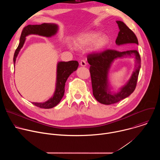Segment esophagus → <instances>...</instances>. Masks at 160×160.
Listing matches in <instances>:
<instances>
[{"instance_id":"34e87169","label":"esophagus","mask_w":160,"mask_h":160,"mask_svg":"<svg viewBox=\"0 0 160 160\" xmlns=\"http://www.w3.org/2000/svg\"><path fill=\"white\" fill-rule=\"evenodd\" d=\"M80 65L82 66H85L87 65V62H86V61L84 59H82L80 61Z\"/></svg>"}]
</instances>
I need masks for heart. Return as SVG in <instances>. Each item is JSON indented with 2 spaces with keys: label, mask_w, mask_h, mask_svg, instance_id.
Listing matches in <instances>:
<instances>
[{
  "label": "heart",
  "mask_w": 160,
  "mask_h": 160,
  "mask_svg": "<svg viewBox=\"0 0 160 160\" xmlns=\"http://www.w3.org/2000/svg\"><path fill=\"white\" fill-rule=\"evenodd\" d=\"M109 37L105 35L100 36V33L96 32L87 33L81 35L77 39L78 43L86 45L93 43V49L96 51H100L105 48L109 43Z\"/></svg>",
  "instance_id": "b5f03b06"
}]
</instances>
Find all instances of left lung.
Listing matches in <instances>:
<instances>
[{"instance_id": "8db88e82", "label": "left lung", "mask_w": 160, "mask_h": 160, "mask_svg": "<svg viewBox=\"0 0 160 160\" xmlns=\"http://www.w3.org/2000/svg\"><path fill=\"white\" fill-rule=\"evenodd\" d=\"M120 32L116 43L118 45L125 43L138 45V40L135 33L121 21H117ZM134 53L136 56V69L128 83L117 94L111 95L107 90V73L111 62L118 57ZM87 61L90 65V73L92 81L93 95L101 104L109 105L117 103L128 97L135 89L141 68V56L136 50L120 52L117 50L106 49L99 52H92L87 55Z\"/></svg>"}]
</instances>
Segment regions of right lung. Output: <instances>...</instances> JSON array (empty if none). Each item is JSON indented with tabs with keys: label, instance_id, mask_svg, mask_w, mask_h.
I'll list each match as a JSON object with an SVG mask.
<instances>
[{
	"label": "right lung",
	"instance_id": "add662e5",
	"mask_svg": "<svg viewBox=\"0 0 160 160\" xmlns=\"http://www.w3.org/2000/svg\"><path fill=\"white\" fill-rule=\"evenodd\" d=\"M58 30V25L51 23H42L41 25H29L25 27L21 32L20 42L18 47L15 51L14 54V64L16 61V58L23 45L26 36L30 34H37L45 37H51L56 34ZM78 66L77 61H70L68 62H59L57 67V82L56 87L54 96L48 101L38 103L32 102L35 106L43 109H50L56 106L59 103L64 93L65 83L69 76L75 71L77 70Z\"/></svg>",
	"mask_w": 160,
	"mask_h": 160
}]
</instances>
